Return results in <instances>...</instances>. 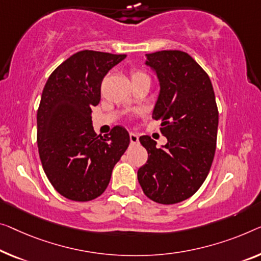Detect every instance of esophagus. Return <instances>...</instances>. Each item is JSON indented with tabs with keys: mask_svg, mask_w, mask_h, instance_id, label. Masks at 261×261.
<instances>
[{
	"mask_svg": "<svg viewBox=\"0 0 261 261\" xmlns=\"http://www.w3.org/2000/svg\"><path fill=\"white\" fill-rule=\"evenodd\" d=\"M130 142H131V144H137L139 142L138 135L134 134V132H131V134H130Z\"/></svg>",
	"mask_w": 261,
	"mask_h": 261,
	"instance_id": "34e87169",
	"label": "esophagus"
}]
</instances>
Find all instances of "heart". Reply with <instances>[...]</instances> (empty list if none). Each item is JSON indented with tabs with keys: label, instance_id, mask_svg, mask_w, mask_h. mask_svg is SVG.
I'll use <instances>...</instances> for the list:
<instances>
[{
	"label": "heart",
	"instance_id": "b5f03b06",
	"mask_svg": "<svg viewBox=\"0 0 261 261\" xmlns=\"http://www.w3.org/2000/svg\"><path fill=\"white\" fill-rule=\"evenodd\" d=\"M138 79H149L145 73L139 70H132L131 71V80H138Z\"/></svg>",
	"mask_w": 261,
	"mask_h": 261
}]
</instances>
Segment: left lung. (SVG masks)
Wrapping results in <instances>:
<instances>
[{
  "instance_id": "8db88e82",
  "label": "left lung",
  "mask_w": 261,
  "mask_h": 261,
  "mask_svg": "<svg viewBox=\"0 0 261 261\" xmlns=\"http://www.w3.org/2000/svg\"><path fill=\"white\" fill-rule=\"evenodd\" d=\"M145 64L158 77L152 117L162 120L168 143L157 147L149 136L139 138L149 158L138 170V181L155 203H180L198 191L211 169L218 131L215 91L203 68L180 50L147 54Z\"/></svg>"
}]
</instances>
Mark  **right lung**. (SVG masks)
I'll return each instance as SVG.
<instances>
[{"label": "right lung", "instance_id": "1", "mask_svg": "<svg viewBox=\"0 0 261 261\" xmlns=\"http://www.w3.org/2000/svg\"><path fill=\"white\" fill-rule=\"evenodd\" d=\"M126 55L83 50L54 70L37 110V145L54 189L75 201L99 197L130 143L123 126L93 131L91 109L100 100L104 76Z\"/></svg>", "mask_w": 261, "mask_h": 261}]
</instances>
